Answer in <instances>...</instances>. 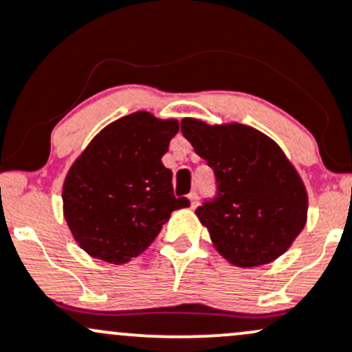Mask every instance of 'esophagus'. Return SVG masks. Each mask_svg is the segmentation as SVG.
Segmentation results:
<instances>
[{"mask_svg":"<svg viewBox=\"0 0 352 352\" xmlns=\"http://www.w3.org/2000/svg\"><path fill=\"white\" fill-rule=\"evenodd\" d=\"M188 201H190V207L192 209H195V207H197V204H199V195H197V192H190V194H188Z\"/></svg>","mask_w":352,"mask_h":352,"instance_id":"obj_1","label":"esophagus"}]
</instances>
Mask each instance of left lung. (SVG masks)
<instances>
[{"label": "left lung", "mask_w": 352, "mask_h": 352, "mask_svg": "<svg viewBox=\"0 0 352 352\" xmlns=\"http://www.w3.org/2000/svg\"><path fill=\"white\" fill-rule=\"evenodd\" d=\"M182 135L214 170L217 195L195 209L221 256L239 268L272 263L307 223L305 186L282 148L239 123L184 118Z\"/></svg>", "instance_id": "1"}]
</instances>
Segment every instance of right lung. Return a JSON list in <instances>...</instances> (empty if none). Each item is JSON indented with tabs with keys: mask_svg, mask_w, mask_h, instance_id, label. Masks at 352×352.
Segmentation results:
<instances>
[{
	"mask_svg": "<svg viewBox=\"0 0 352 352\" xmlns=\"http://www.w3.org/2000/svg\"><path fill=\"white\" fill-rule=\"evenodd\" d=\"M177 131V120L138 111L101 129L70 166L64 217L89 256L128 263L153 243L173 210L190 206L173 195L172 170L162 164Z\"/></svg>",
	"mask_w": 352,
	"mask_h": 352,
	"instance_id": "right-lung-1",
	"label": "right lung"
}]
</instances>
